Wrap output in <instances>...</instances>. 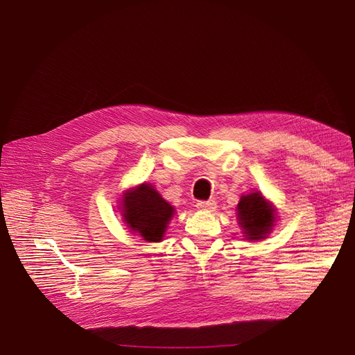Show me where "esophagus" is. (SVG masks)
Returning a JSON list of instances; mask_svg holds the SVG:
<instances>
[{"label": "esophagus", "instance_id": "obj_1", "mask_svg": "<svg viewBox=\"0 0 355 355\" xmlns=\"http://www.w3.org/2000/svg\"><path fill=\"white\" fill-rule=\"evenodd\" d=\"M197 209H200V210H214V209H216V202L214 200L198 201L197 202Z\"/></svg>", "mask_w": 355, "mask_h": 355}]
</instances>
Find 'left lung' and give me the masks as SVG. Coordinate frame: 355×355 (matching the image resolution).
<instances>
[{
	"mask_svg": "<svg viewBox=\"0 0 355 355\" xmlns=\"http://www.w3.org/2000/svg\"><path fill=\"white\" fill-rule=\"evenodd\" d=\"M238 221L248 241L263 239L273 230L276 209L261 192H252L241 197L238 202Z\"/></svg>",
	"mask_w": 355,
	"mask_h": 355,
	"instance_id": "obj_1",
	"label": "left lung"
}]
</instances>
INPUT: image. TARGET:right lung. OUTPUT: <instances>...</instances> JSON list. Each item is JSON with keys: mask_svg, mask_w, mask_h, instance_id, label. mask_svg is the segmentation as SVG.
Returning <instances> with one entry per match:
<instances>
[{"mask_svg": "<svg viewBox=\"0 0 355 355\" xmlns=\"http://www.w3.org/2000/svg\"><path fill=\"white\" fill-rule=\"evenodd\" d=\"M120 206L128 229L139 233L148 243H158L163 239L171 218L175 212V209L148 183L126 191Z\"/></svg>", "mask_w": 355, "mask_h": 355, "instance_id": "obj_1", "label": "right lung"}]
</instances>
